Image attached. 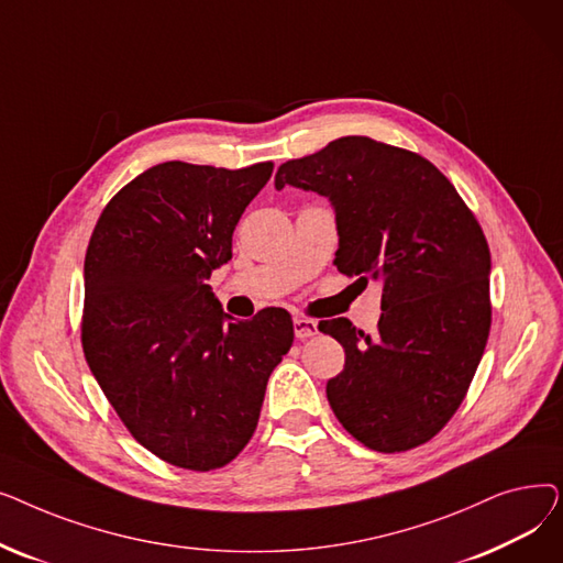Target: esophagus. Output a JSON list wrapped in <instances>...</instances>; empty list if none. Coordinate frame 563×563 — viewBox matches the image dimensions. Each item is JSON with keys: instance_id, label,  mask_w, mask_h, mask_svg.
<instances>
[{"instance_id": "obj_1", "label": "esophagus", "mask_w": 563, "mask_h": 563, "mask_svg": "<svg viewBox=\"0 0 563 563\" xmlns=\"http://www.w3.org/2000/svg\"><path fill=\"white\" fill-rule=\"evenodd\" d=\"M319 333V327L314 319H306V317H294V335L299 340H308L314 338Z\"/></svg>"}]
</instances>
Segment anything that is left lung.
I'll list each match as a JSON object with an SVG mask.
<instances>
[{
  "label": "left lung",
  "instance_id": "8db88e82",
  "mask_svg": "<svg viewBox=\"0 0 563 563\" xmlns=\"http://www.w3.org/2000/svg\"><path fill=\"white\" fill-rule=\"evenodd\" d=\"M274 185L329 198L338 272L383 285L376 335L344 317L319 323L346 356L327 383L335 418L376 452L422 445L461 406L490 331L477 219L431 162L369 136L285 162Z\"/></svg>",
  "mask_w": 563,
  "mask_h": 563
}]
</instances>
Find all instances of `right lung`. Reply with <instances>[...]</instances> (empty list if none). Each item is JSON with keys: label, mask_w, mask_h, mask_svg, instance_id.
Segmentation results:
<instances>
[{"label": "right lung", "mask_w": 563, "mask_h": 563, "mask_svg": "<svg viewBox=\"0 0 563 563\" xmlns=\"http://www.w3.org/2000/svg\"><path fill=\"white\" fill-rule=\"evenodd\" d=\"M272 170L157 164L109 200L88 242L86 363L130 433L177 467L217 470L246 448L294 342L287 310L234 321L205 285Z\"/></svg>", "instance_id": "add662e5"}]
</instances>
